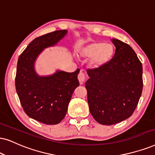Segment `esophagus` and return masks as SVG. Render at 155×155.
Instances as JSON below:
<instances>
[{"label":"esophagus","mask_w":155,"mask_h":155,"mask_svg":"<svg viewBox=\"0 0 155 155\" xmlns=\"http://www.w3.org/2000/svg\"><path fill=\"white\" fill-rule=\"evenodd\" d=\"M78 79H79L80 84H83L84 82L86 81V79H87V77H86V72L84 71H81V73H80L79 74V76H78Z\"/></svg>","instance_id":"esophagus-1"}]
</instances>
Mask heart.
Wrapping results in <instances>:
<instances>
[{
  "label": "heart",
  "instance_id": "obj_1",
  "mask_svg": "<svg viewBox=\"0 0 155 155\" xmlns=\"http://www.w3.org/2000/svg\"><path fill=\"white\" fill-rule=\"evenodd\" d=\"M113 53L112 45L102 42H93L82 49L81 56L91 58V66L97 68L107 64L112 57Z\"/></svg>",
  "mask_w": 155,
  "mask_h": 155
}]
</instances>
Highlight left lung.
I'll list each match as a JSON object with an SVG mask.
<instances>
[{
	"mask_svg": "<svg viewBox=\"0 0 155 155\" xmlns=\"http://www.w3.org/2000/svg\"><path fill=\"white\" fill-rule=\"evenodd\" d=\"M113 58L100 68L87 71L89 110L97 122L112 125L132 116L142 95V65L130 45L112 39Z\"/></svg>",
	"mask_w": 155,
	"mask_h": 155,
	"instance_id": "left-lung-1",
	"label": "left lung"
}]
</instances>
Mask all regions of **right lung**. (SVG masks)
<instances>
[{"mask_svg": "<svg viewBox=\"0 0 155 155\" xmlns=\"http://www.w3.org/2000/svg\"><path fill=\"white\" fill-rule=\"evenodd\" d=\"M67 34L56 31L32 41L19 56L15 89L27 115L46 124H56L65 117L74 89L79 87V69L71 73L59 71L50 76H38L34 64L44 48L55 46Z\"/></svg>", "mask_w": 155, "mask_h": 155, "instance_id": "obj_1", "label": "right lung"}]
</instances>
